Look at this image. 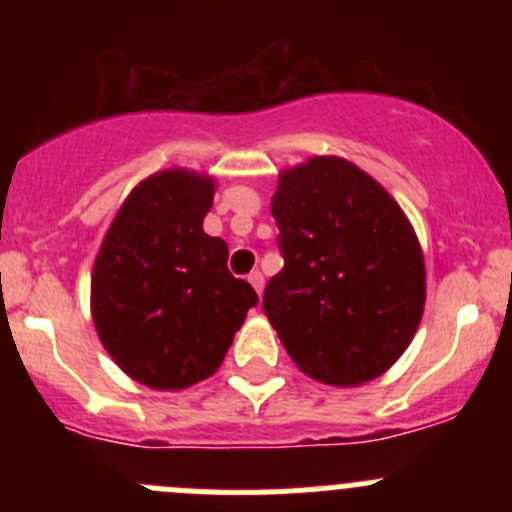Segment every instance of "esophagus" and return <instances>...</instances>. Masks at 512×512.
Listing matches in <instances>:
<instances>
[{
    "label": "esophagus",
    "mask_w": 512,
    "mask_h": 512,
    "mask_svg": "<svg viewBox=\"0 0 512 512\" xmlns=\"http://www.w3.org/2000/svg\"><path fill=\"white\" fill-rule=\"evenodd\" d=\"M247 280H250V285L255 287V292L257 294H262V289H265V277H262V272H250V275H247Z\"/></svg>",
    "instance_id": "esophagus-1"
}]
</instances>
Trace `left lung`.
Here are the masks:
<instances>
[{
    "mask_svg": "<svg viewBox=\"0 0 512 512\" xmlns=\"http://www.w3.org/2000/svg\"><path fill=\"white\" fill-rule=\"evenodd\" d=\"M285 267L262 309L294 364L329 386H359L396 364L426 304L414 225L389 190L339 156L285 168L272 195Z\"/></svg>",
    "mask_w": 512,
    "mask_h": 512,
    "instance_id": "1",
    "label": "left lung"
}]
</instances>
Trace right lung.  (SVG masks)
Returning <instances> with one entry per match:
<instances>
[{"mask_svg": "<svg viewBox=\"0 0 512 512\" xmlns=\"http://www.w3.org/2000/svg\"><path fill=\"white\" fill-rule=\"evenodd\" d=\"M215 178L188 168L148 175L118 208L91 275L103 349L138 384L180 391L223 364L255 289L227 270V245L203 230Z\"/></svg>", "mask_w": 512, "mask_h": 512, "instance_id": "1", "label": "right lung"}]
</instances>
